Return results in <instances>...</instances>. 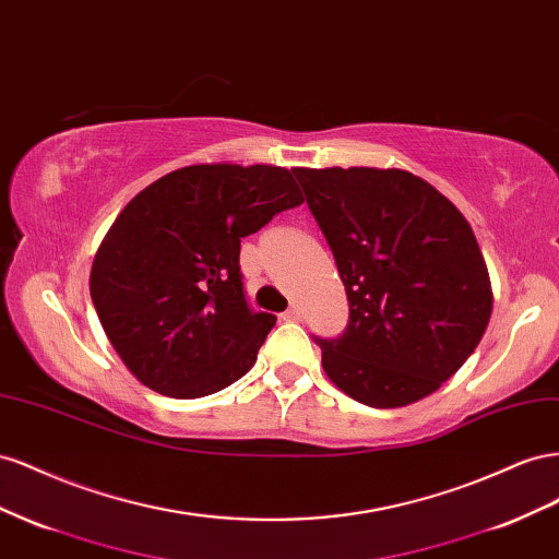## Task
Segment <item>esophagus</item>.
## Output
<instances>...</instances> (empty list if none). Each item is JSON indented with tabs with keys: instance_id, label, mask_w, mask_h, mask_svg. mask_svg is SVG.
Listing matches in <instances>:
<instances>
[{
	"instance_id": "obj_1",
	"label": "esophagus",
	"mask_w": 559,
	"mask_h": 559,
	"mask_svg": "<svg viewBox=\"0 0 559 559\" xmlns=\"http://www.w3.org/2000/svg\"><path fill=\"white\" fill-rule=\"evenodd\" d=\"M281 318H283V321H288V323H297V321H301V311L297 307H290L288 311L281 313Z\"/></svg>"
}]
</instances>
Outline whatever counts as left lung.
Masks as SVG:
<instances>
[{
    "label": "left lung",
    "mask_w": 559,
    "mask_h": 559,
    "mask_svg": "<svg viewBox=\"0 0 559 559\" xmlns=\"http://www.w3.org/2000/svg\"><path fill=\"white\" fill-rule=\"evenodd\" d=\"M337 262L348 325L318 340L354 401L389 409L442 386L480 344L491 283L456 205L401 168H293Z\"/></svg>",
    "instance_id": "obj_1"
}]
</instances>
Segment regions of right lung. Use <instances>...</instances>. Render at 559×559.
<instances>
[{"instance_id": "1", "label": "right lung", "mask_w": 559, "mask_h": 559, "mask_svg": "<svg viewBox=\"0 0 559 559\" xmlns=\"http://www.w3.org/2000/svg\"><path fill=\"white\" fill-rule=\"evenodd\" d=\"M288 168L197 164L140 191L105 234L91 299L131 374L170 397H203L241 379L276 325L252 313L241 238L299 205Z\"/></svg>"}]
</instances>
